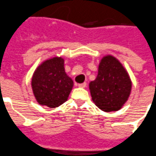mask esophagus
<instances>
[{
	"instance_id": "34e87169",
	"label": "esophagus",
	"mask_w": 156,
	"mask_h": 156,
	"mask_svg": "<svg viewBox=\"0 0 156 156\" xmlns=\"http://www.w3.org/2000/svg\"><path fill=\"white\" fill-rule=\"evenodd\" d=\"M78 87H82V88H85L86 87H87V83L84 82V83H81V84H78Z\"/></svg>"
}]
</instances>
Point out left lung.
I'll use <instances>...</instances> for the list:
<instances>
[{
	"label": "left lung",
	"mask_w": 156,
	"mask_h": 156,
	"mask_svg": "<svg viewBox=\"0 0 156 156\" xmlns=\"http://www.w3.org/2000/svg\"><path fill=\"white\" fill-rule=\"evenodd\" d=\"M131 87L128 72L116 57L111 55L100 60L98 76L89 83L94 103L106 112L121 109L129 99Z\"/></svg>",
	"instance_id": "obj_1"
}]
</instances>
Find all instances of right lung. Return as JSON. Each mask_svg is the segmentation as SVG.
I'll list each match as a JSON object with an SVG mask.
<instances>
[{
    "label": "right lung",
    "instance_id": "1",
    "mask_svg": "<svg viewBox=\"0 0 156 156\" xmlns=\"http://www.w3.org/2000/svg\"><path fill=\"white\" fill-rule=\"evenodd\" d=\"M74 82L66 74L64 59L55 56L44 61L34 71L32 88L38 104L56 108L67 101Z\"/></svg>",
    "mask_w": 156,
    "mask_h": 156
}]
</instances>
